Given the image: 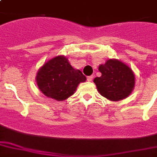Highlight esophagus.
<instances>
[{"label": "esophagus", "mask_w": 157, "mask_h": 157, "mask_svg": "<svg viewBox=\"0 0 157 157\" xmlns=\"http://www.w3.org/2000/svg\"><path fill=\"white\" fill-rule=\"evenodd\" d=\"M93 76H88V77H87V81H93Z\"/></svg>", "instance_id": "esophagus-1"}]
</instances>
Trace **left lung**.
<instances>
[{
	"label": "left lung",
	"mask_w": 157,
	"mask_h": 157,
	"mask_svg": "<svg viewBox=\"0 0 157 157\" xmlns=\"http://www.w3.org/2000/svg\"><path fill=\"white\" fill-rule=\"evenodd\" d=\"M102 73L94 82L98 93L111 101H120L132 93L135 84V76L132 69L117 59H108L98 67Z\"/></svg>",
	"instance_id": "1"
}]
</instances>
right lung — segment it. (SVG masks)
Masks as SVG:
<instances>
[{"label": "right lung", "instance_id": "1", "mask_svg": "<svg viewBox=\"0 0 157 157\" xmlns=\"http://www.w3.org/2000/svg\"><path fill=\"white\" fill-rule=\"evenodd\" d=\"M36 81L38 88L48 98L63 101L75 93L86 77L78 69H74L65 56L50 59L37 71Z\"/></svg>", "mask_w": 157, "mask_h": 157}]
</instances>
